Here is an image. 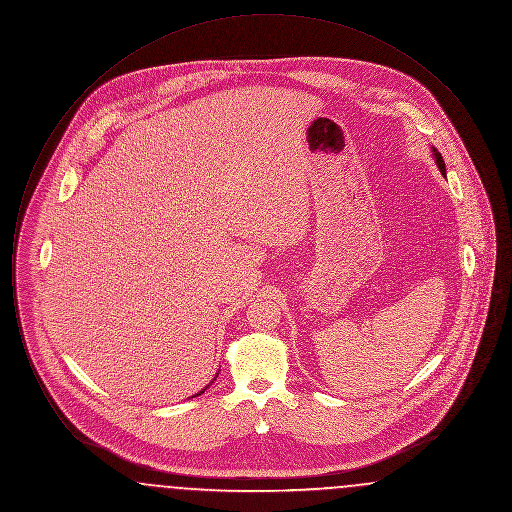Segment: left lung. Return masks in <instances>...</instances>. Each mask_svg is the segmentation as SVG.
I'll list each match as a JSON object with an SVG mask.
<instances>
[{"mask_svg": "<svg viewBox=\"0 0 512 512\" xmlns=\"http://www.w3.org/2000/svg\"><path fill=\"white\" fill-rule=\"evenodd\" d=\"M432 157H434V161L438 165L439 172L445 176L447 174V171H445V161H443V157H441V153H439L436 147H432Z\"/></svg>", "mask_w": 512, "mask_h": 512, "instance_id": "8db88e82", "label": "left lung"}]
</instances>
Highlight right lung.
Wrapping results in <instances>:
<instances>
[{
    "label": "right lung",
    "instance_id": "right-lung-1",
    "mask_svg": "<svg viewBox=\"0 0 512 512\" xmlns=\"http://www.w3.org/2000/svg\"><path fill=\"white\" fill-rule=\"evenodd\" d=\"M217 376H219V374H217ZM217 376H215V380H217ZM207 388H209V386H207ZM207 388H205V390H207ZM205 390H201L199 391V393H195V395H192V397H197V395H201V393H203V391Z\"/></svg>",
    "mask_w": 512,
    "mask_h": 512
}]
</instances>
